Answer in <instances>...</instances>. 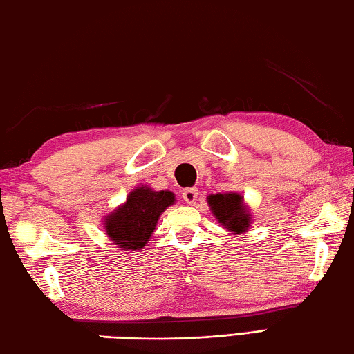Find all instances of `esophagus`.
Instances as JSON below:
<instances>
[{
  "label": "esophagus",
  "mask_w": 354,
  "mask_h": 354,
  "mask_svg": "<svg viewBox=\"0 0 354 354\" xmlns=\"http://www.w3.org/2000/svg\"><path fill=\"white\" fill-rule=\"evenodd\" d=\"M182 196H183V200L186 203H189V205L196 203L197 196H198V189L194 188V186H192V188H185L182 191Z\"/></svg>",
  "instance_id": "1"
}]
</instances>
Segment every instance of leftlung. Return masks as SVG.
Listing matches in <instances>:
<instances>
[{
	"label": "left lung",
	"mask_w": 354,
	"mask_h": 354,
	"mask_svg": "<svg viewBox=\"0 0 354 354\" xmlns=\"http://www.w3.org/2000/svg\"><path fill=\"white\" fill-rule=\"evenodd\" d=\"M208 205L218 223H222L231 234H242L248 231L251 225L250 211L243 205V197L237 192L211 194Z\"/></svg>",
	"instance_id": "1"
}]
</instances>
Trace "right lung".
<instances>
[{
	"label": "right lung",
	"mask_w": 354,
	"mask_h": 354,
	"mask_svg": "<svg viewBox=\"0 0 354 354\" xmlns=\"http://www.w3.org/2000/svg\"><path fill=\"white\" fill-rule=\"evenodd\" d=\"M176 202L171 191H152L138 186L123 205L104 217L106 236L118 248L137 251L149 242L162 212Z\"/></svg>",
	"instance_id": "right-lung-1"
}]
</instances>
